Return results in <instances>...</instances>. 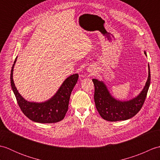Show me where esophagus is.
I'll return each instance as SVG.
<instances>
[{
	"label": "esophagus",
	"instance_id": "obj_1",
	"mask_svg": "<svg viewBox=\"0 0 160 160\" xmlns=\"http://www.w3.org/2000/svg\"><path fill=\"white\" fill-rule=\"evenodd\" d=\"M87 71L89 72V73H91V75H93L95 73V69H93V67H89V68L87 69Z\"/></svg>",
	"mask_w": 160,
	"mask_h": 160
}]
</instances>
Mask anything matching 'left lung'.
Wrapping results in <instances>:
<instances>
[{
  "mask_svg": "<svg viewBox=\"0 0 160 160\" xmlns=\"http://www.w3.org/2000/svg\"><path fill=\"white\" fill-rule=\"evenodd\" d=\"M144 54L147 53L144 51ZM148 76L145 85L138 96L128 100H120L114 98L103 81L92 79L94 87V101L96 107L104 120L109 122L127 120L135 116L143 105L151 83L149 64Z\"/></svg>",
  "mask_w": 160,
  "mask_h": 160,
  "instance_id": "obj_1",
  "label": "left lung"
}]
</instances>
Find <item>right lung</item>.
Returning a JSON list of instances; mask_svg holds the SVG:
<instances>
[{"label": "right lung", "instance_id": "right-lung-1", "mask_svg": "<svg viewBox=\"0 0 160 160\" xmlns=\"http://www.w3.org/2000/svg\"><path fill=\"white\" fill-rule=\"evenodd\" d=\"M16 60L17 57L12 68L10 80L12 91L22 113L30 120L38 123H56L62 120L68 110L71 91L78 82V74L75 73L67 78L56 93L49 100L40 102L28 101L19 93L13 79Z\"/></svg>", "mask_w": 160, "mask_h": 160}]
</instances>
